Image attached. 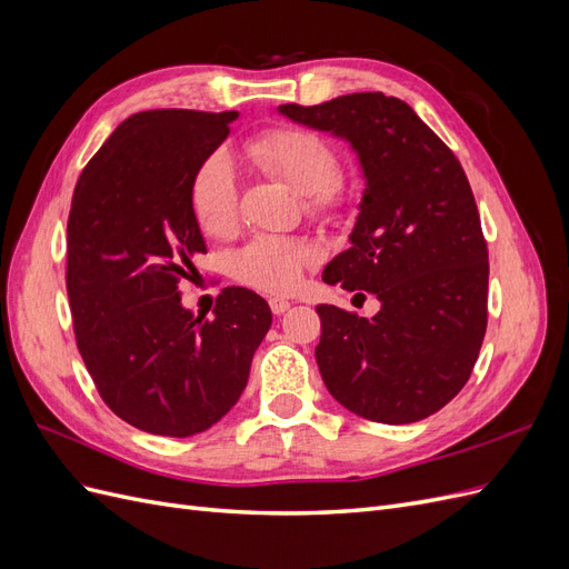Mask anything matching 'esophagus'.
Instances as JSON below:
<instances>
[{
    "label": "esophagus",
    "mask_w": 569,
    "mask_h": 569,
    "mask_svg": "<svg viewBox=\"0 0 569 569\" xmlns=\"http://www.w3.org/2000/svg\"><path fill=\"white\" fill-rule=\"evenodd\" d=\"M268 303H270V311H272L274 316H282L284 311H289V301H287V299L272 297V299H268Z\"/></svg>",
    "instance_id": "34e87169"
}]
</instances>
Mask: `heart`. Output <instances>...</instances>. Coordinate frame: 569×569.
Segmentation results:
<instances>
[{"mask_svg":"<svg viewBox=\"0 0 569 569\" xmlns=\"http://www.w3.org/2000/svg\"><path fill=\"white\" fill-rule=\"evenodd\" d=\"M247 157L268 176L287 182L306 197V209L316 216H335L349 203V192L339 182V157L320 134L301 128L266 130L244 144ZM192 211L199 228L211 237H228L237 228L239 197L230 161L216 153L192 182ZM316 263L313 247L299 237L263 234L239 249L232 272L253 289L289 291Z\"/></svg>","mask_w":569,"mask_h":569,"instance_id":"b5f03b06","label":"heart"}]
</instances>
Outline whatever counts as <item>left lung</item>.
<instances>
[{
    "label": "left lung",
    "mask_w": 569,
    "mask_h": 569,
    "mask_svg": "<svg viewBox=\"0 0 569 569\" xmlns=\"http://www.w3.org/2000/svg\"><path fill=\"white\" fill-rule=\"evenodd\" d=\"M278 111L356 153L366 189L322 282L370 291L377 316L320 303L322 382L356 416L408 425L465 387L487 332L489 251L460 161L406 101L356 92ZM363 297V295H360Z\"/></svg>",
    "instance_id": "obj_1"
}]
</instances>
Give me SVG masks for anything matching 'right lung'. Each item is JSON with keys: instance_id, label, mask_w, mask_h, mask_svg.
Wrapping results in <instances>:
<instances>
[{"instance_id": "add662e5", "label": "right lung", "mask_w": 569, "mask_h": 569, "mask_svg": "<svg viewBox=\"0 0 569 569\" xmlns=\"http://www.w3.org/2000/svg\"><path fill=\"white\" fill-rule=\"evenodd\" d=\"M237 116L134 113L73 192L66 287L78 349L104 403L149 435L192 437L226 416L272 322L244 287L222 289L213 318L184 308L178 289L206 253L194 176Z\"/></svg>"}]
</instances>
